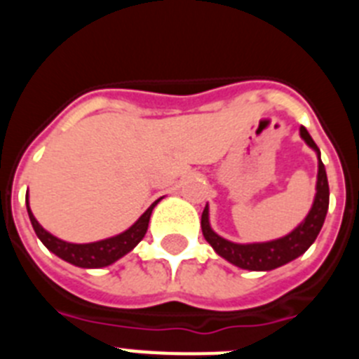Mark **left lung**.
<instances>
[{
  "mask_svg": "<svg viewBox=\"0 0 359 359\" xmlns=\"http://www.w3.org/2000/svg\"><path fill=\"white\" fill-rule=\"evenodd\" d=\"M300 136L302 140L309 145L313 151L316 152L318 158V174H316V194L313 199V207H311L309 214L306 215L302 223L298 224L294 230H291L287 236L280 237V239L266 241V243H250V244H239L231 243V241L224 239V237L217 236L210 226V219H208V205L205 207L201 215V230L203 236L210 244L214 252L219 257H223L224 261L230 264L237 266L241 269H250V271H271L275 268L287 264V262L294 261L297 257L307 252L311 244L315 243L318 237L320 230L323 226L325 215H327L329 208V183L327 174H325V167L320 158V149L315 144V140L311 138L307 129L300 128Z\"/></svg>",
  "mask_w": 359,
  "mask_h": 359,
  "instance_id": "8db88e82",
  "label": "left lung"
}]
</instances>
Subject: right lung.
Listing matches in <instances>:
<instances>
[{"mask_svg": "<svg viewBox=\"0 0 359 359\" xmlns=\"http://www.w3.org/2000/svg\"><path fill=\"white\" fill-rule=\"evenodd\" d=\"M161 199V198H160ZM160 199L152 203L151 207L144 212V214L138 217L133 226H129L128 230L118 233V236L107 237V239L102 241H95V243H86V244H75L68 243V241H62L59 237L52 236L50 231L44 230L39 224L34 214L30 210V203H28V194H27V210L28 217H30V223L34 226V231L36 236L39 237L41 243L46 246L52 253H55L59 259L69 262L73 266H79V268H106V266L113 264L118 259H122L123 255H128L136 244L144 239L145 231L149 228V219H151L152 210L156 207Z\"/></svg>", "mask_w": 359, "mask_h": 359, "instance_id": "right-lung-1", "label": "right lung"}]
</instances>
